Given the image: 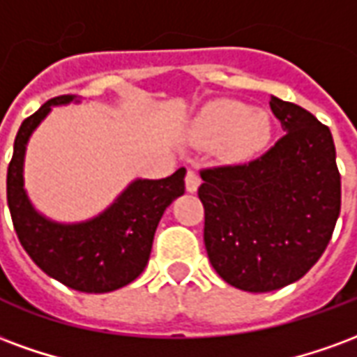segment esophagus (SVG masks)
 Wrapping results in <instances>:
<instances>
[{
	"instance_id": "34e87169",
	"label": "esophagus",
	"mask_w": 357,
	"mask_h": 357,
	"mask_svg": "<svg viewBox=\"0 0 357 357\" xmlns=\"http://www.w3.org/2000/svg\"><path fill=\"white\" fill-rule=\"evenodd\" d=\"M199 185H201V178H199V174L193 170L187 172V176H185L187 191H189V193H195V191L199 189Z\"/></svg>"
}]
</instances>
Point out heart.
Masks as SVG:
<instances>
[{
    "label": "heart",
    "mask_w": 357,
    "mask_h": 357,
    "mask_svg": "<svg viewBox=\"0 0 357 357\" xmlns=\"http://www.w3.org/2000/svg\"><path fill=\"white\" fill-rule=\"evenodd\" d=\"M193 135L204 143L220 141V153L225 160L245 162L268 147L271 122L264 110H250L245 102L220 99L202 109L195 120Z\"/></svg>",
    "instance_id": "1"
}]
</instances>
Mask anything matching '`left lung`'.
Returning <instances> with one entry per match:
<instances>
[{
	"label": "left lung",
	"mask_w": 357,
	"mask_h": 357,
	"mask_svg": "<svg viewBox=\"0 0 357 357\" xmlns=\"http://www.w3.org/2000/svg\"><path fill=\"white\" fill-rule=\"evenodd\" d=\"M284 135L247 164L201 172L204 247L225 283L269 292L306 275L340 214L331 130L298 105L269 99Z\"/></svg>",
	"instance_id": "left-lung-1"
}]
</instances>
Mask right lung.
<instances>
[{
  "mask_svg": "<svg viewBox=\"0 0 357 357\" xmlns=\"http://www.w3.org/2000/svg\"><path fill=\"white\" fill-rule=\"evenodd\" d=\"M70 101L74 95L50 99L20 124L7 170V204L20 245L42 271L74 291H116L147 266L164 210L185 193V168L164 179H135L105 212L80 224L45 218L24 191L26 143L51 107Z\"/></svg>",
  "mask_w": 357,
  "mask_h": 357,
  "instance_id": "right-lung-1",
  "label": "right lung"
}]
</instances>
